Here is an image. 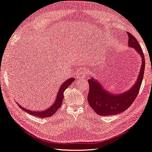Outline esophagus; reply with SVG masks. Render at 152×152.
Wrapping results in <instances>:
<instances>
[{
	"label": "esophagus",
	"mask_w": 152,
	"mask_h": 152,
	"mask_svg": "<svg viewBox=\"0 0 152 152\" xmlns=\"http://www.w3.org/2000/svg\"><path fill=\"white\" fill-rule=\"evenodd\" d=\"M88 75V72L87 71H83L82 72V74L79 73L78 74V76L80 77V76H83V77H86Z\"/></svg>",
	"instance_id": "1"
}]
</instances>
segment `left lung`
<instances>
[{
  "mask_svg": "<svg viewBox=\"0 0 152 152\" xmlns=\"http://www.w3.org/2000/svg\"><path fill=\"white\" fill-rule=\"evenodd\" d=\"M126 33L128 36V46L135 48L142 58V63L139 75L137 82L131 89L121 94L109 93L96 80L89 79L88 82L89 85V91L87 97L88 103L91 107L99 115H113L124 111L133 104L139 93L145 69V59L142 48L137 39L129 31Z\"/></svg>",
  "mask_w": 152,
  "mask_h": 152,
  "instance_id": "8db88e82",
  "label": "left lung"
}]
</instances>
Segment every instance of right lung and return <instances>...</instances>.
<instances>
[{
  "mask_svg": "<svg viewBox=\"0 0 152 152\" xmlns=\"http://www.w3.org/2000/svg\"><path fill=\"white\" fill-rule=\"evenodd\" d=\"M74 80H75V77H70V78L66 80L65 82L63 83L61 86L60 87L59 89L58 90V93L57 96H56V99L54 102V103L52 104L50 107L45 109L44 111H30L29 109H27L26 108H24L23 107L20 106V105L18 104L19 107L22 109L25 112L28 113L30 114L31 115L36 116L39 118H45V117H50V116H52L57 111L58 109L61 106L62 101L64 98V95H63V93H64L65 90L67 88L70 84H71Z\"/></svg>",
  "mask_w": 152,
  "mask_h": 152,
  "instance_id": "obj_1",
  "label": "right lung"
}]
</instances>
